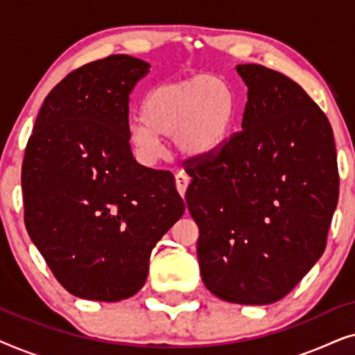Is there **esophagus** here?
<instances>
[{
  "instance_id": "esophagus-1",
  "label": "esophagus",
  "mask_w": 355,
  "mask_h": 355,
  "mask_svg": "<svg viewBox=\"0 0 355 355\" xmlns=\"http://www.w3.org/2000/svg\"><path fill=\"white\" fill-rule=\"evenodd\" d=\"M187 186H189V176L184 171H179L176 174V187H178V192L181 193L182 197L187 191Z\"/></svg>"
}]
</instances>
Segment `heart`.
<instances>
[{"instance_id":"b5f03b06","label":"heart","mask_w":355,"mask_h":355,"mask_svg":"<svg viewBox=\"0 0 355 355\" xmlns=\"http://www.w3.org/2000/svg\"><path fill=\"white\" fill-rule=\"evenodd\" d=\"M140 113L142 119L130 124L129 140L144 163L162 158V137H171L184 158L198 159L227 142L236 101L225 80L198 74L155 85L145 95Z\"/></svg>"}]
</instances>
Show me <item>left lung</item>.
I'll list each match as a JSON object with an SVG mask.
<instances>
[{"mask_svg": "<svg viewBox=\"0 0 355 355\" xmlns=\"http://www.w3.org/2000/svg\"><path fill=\"white\" fill-rule=\"evenodd\" d=\"M247 85L241 132L191 159L186 202L198 226L203 284L226 302L283 299L317 263L338 205L329 121L289 77L237 64Z\"/></svg>", "mask_w": 355, "mask_h": 355, "instance_id": "8db88e82", "label": "left lung"}]
</instances>
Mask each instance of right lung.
Returning a JSON list of instances; mask_svg holds the SVG:
<instances>
[{
    "mask_svg": "<svg viewBox=\"0 0 355 355\" xmlns=\"http://www.w3.org/2000/svg\"><path fill=\"white\" fill-rule=\"evenodd\" d=\"M147 61L111 55L64 77L43 101L22 164L24 220L72 295L118 302L142 289L157 242L186 205L169 171L135 162L129 94Z\"/></svg>",
    "mask_w": 355,
    "mask_h": 355,
    "instance_id": "1",
    "label": "right lung"
}]
</instances>
